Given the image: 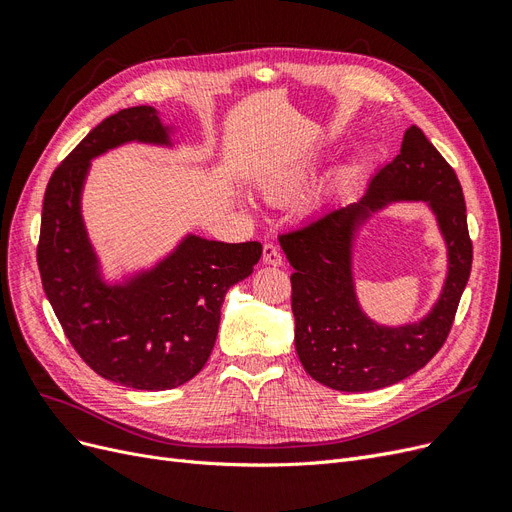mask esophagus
<instances>
[{
    "label": "esophagus",
    "instance_id": "esophagus-1",
    "mask_svg": "<svg viewBox=\"0 0 512 512\" xmlns=\"http://www.w3.org/2000/svg\"><path fill=\"white\" fill-rule=\"evenodd\" d=\"M262 262H265V265H271V267L282 265V254L273 243H265V247H262Z\"/></svg>",
    "mask_w": 512,
    "mask_h": 512
}]
</instances>
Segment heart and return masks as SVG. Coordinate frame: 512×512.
Here are the masks:
<instances>
[{"mask_svg":"<svg viewBox=\"0 0 512 512\" xmlns=\"http://www.w3.org/2000/svg\"><path fill=\"white\" fill-rule=\"evenodd\" d=\"M316 166V156H305L299 162H292L273 170V173L262 179V194L273 200V203H282V200L294 198L307 188L309 181H312Z\"/></svg>","mask_w":512,"mask_h":512,"instance_id":"1","label":"heart"}]
</instances>
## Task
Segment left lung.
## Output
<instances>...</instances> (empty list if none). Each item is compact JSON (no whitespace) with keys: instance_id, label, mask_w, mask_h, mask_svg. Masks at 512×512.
Returning a JSON list of instances; mask_svg holds the SVG:
<instances>
[{"instance_id":"8db88e82","label":"left lung","mask_w":512,"mask_h":512,"mask_svg":"<svg viewBox=\"0 0 512 512\" xmlns=\"http://www.w3.org/2000/svg\"><path fill=\"white\" fill-rule=\"evenodd\" d=\"M391 202H425L447 247L439 301L418 323L386 328L365 314L353 280L355 232ZM294 273V346L316 382L363 393L406 380L446 342L472 269L466 200L455 170L421 128L410 126L399 156L369 179L356 203L329 209L301 230L280 237Z\"/></svg>"}]
</instances>
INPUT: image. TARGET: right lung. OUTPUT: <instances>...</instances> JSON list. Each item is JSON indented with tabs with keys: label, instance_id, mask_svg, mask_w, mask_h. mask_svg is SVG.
<instances>
[{
	"label": "right lung",
	"instance_id": "right-lung-1",
	"mask_svg": "<svg viewBox=\"0 0 512 512\" xmlns=\"http://www.w3.org/2000/svg\"><path fill=\"white\" fill-rule=\"evenodd\" d=\"M177 128L153 106L106 117L46 185L38 269L46 299L81 359L102 378L138 391H166L205 367L230 286L252 275L262 245L188 232L151 267L108 280L83 218L91 160L138 143L177 147Z\"/></svg>",
	"mask_w": 512,
	"mask_h": 512
}]
</instances>
